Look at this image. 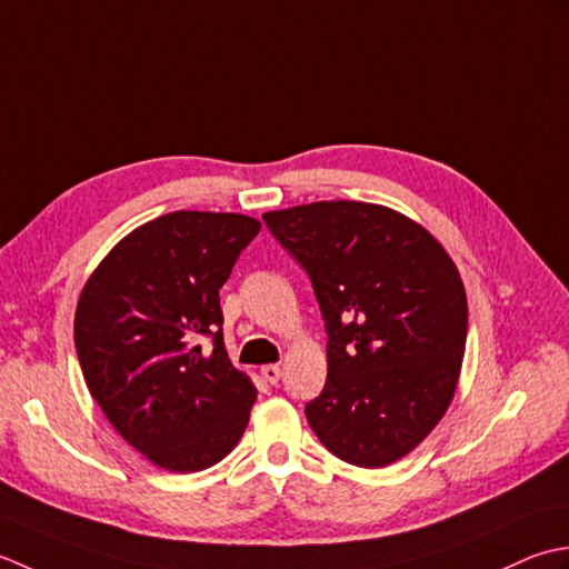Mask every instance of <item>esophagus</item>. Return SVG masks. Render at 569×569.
<instances>
[{"instance_id": "esophagus-1", "label": "esophagus", "mask_w": 569, "mask_h": 569, "mask_svg": "<svg viewBox=\"0 0 569 569\" xmlns=\"http://www.w3.org/2000/svg\"><path fill=\"white\" fill-rule=\"evenodd\" d=\"M260 373H262V378L270 382V386H277V382H280V378H282V370H280V366H274V363H270V366H262L260 368Z\"/></svg>"}]
</instances>
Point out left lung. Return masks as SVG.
Instances as JSON below:
<instances>
[{
    "label": "left lung",
    "instance_id": "obj_1",
    "mask_svg": "<svg viewBox=\"0 0 569 569\" xmlns=\"http://www.w3.org/2000/svg\"><path fill=\"white\" fill-rule=\"evenodd\" d=\"M262 220L307 270L327 323V386L305 408L311 430L353 467L410 455L459 382L469 315L455 260L378 203L317 201Z\"/></svg>",
    "mask_w": 569,
    "mask_h": 569
}]
</instances>
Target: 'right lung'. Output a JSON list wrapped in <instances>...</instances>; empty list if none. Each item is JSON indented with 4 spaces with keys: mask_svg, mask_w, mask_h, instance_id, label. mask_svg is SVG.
Wrapping results in <instances>:
<instances>
[{
    "mask_svg": "<svg viewBox=\"0 0 569 569\" xmlns=\"http://www.w3.org/2000/svg\"><path fill=\"white\" fill-rule=\"evenodd\" d=\"M260 220L173 211L134 228L80 292L76 351L90 396L139 455L167 471L213 467L246 432L252 380L230 363L218 289ZM211 335L206 355L192 341Z\"/></svg>",
    "mask_w": 569,
    "mask_h": 569,
    "instance_id": "obj_1",
    "label": "right lung"
}]
</instances>
